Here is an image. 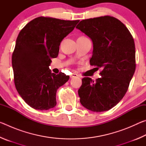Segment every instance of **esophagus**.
Masks as SVG:
<instances>
[{
    "mask_svg": "<svg viewBox=\"0 0 146 146\" xmlns=\"http://www.w3.org/2000/svg\"><path fill=\"white\" fill-rule=\"evenodd\" d=\"M76 76H78V75H77V74L75 73H73L71 74L70 75V77L71 78H74V77H76Z\"/></svg>",
    "mask_w": 146,
    "mask_h": 146,
    "instance_id": "1",
    "label": "esophagus"
}]
</instances>
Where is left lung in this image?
Listing matches in <instances>:
<instances>
[{
    "instance_id": "1",
    "label": "left lung",
    "mask_w": 146,
    "mask_h": 146,
    "mask_svg": "<svg viewBox=\"0 0 146 146\" xmlns=\"http://www.w3.org/2000/svg\"><path fill=\"white\" fill-rule=\"evenodd\" d=\"M76 28L93 41L90 65L102 70L101 77L95 81L82 79L78 91L80 102L94 112L108 111L124 97L134 75V39L126 26L111 16L82 20Z\"/></svg>"
}]
</instances>
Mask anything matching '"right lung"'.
<instances>
[{
  "mask_svg": "<svg viewBox=\"0 0 146 146\" xmlns=\"http://www.w3.org/2000/svg\"><path fill=\"white\" fill-rule=\"evenodd\" d=\"M80 21L39 17L20 31L12 54L14 83L26 104L35 110H48L56 104V93L70 76L49 69L57 57L61 41Z\"/></svg>",
  "mask_w": 146,
  "mask_h": 146,
  "instance_id": "right-lung-1",
  "label": "right lung"
}]
</instances>
